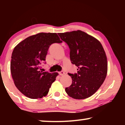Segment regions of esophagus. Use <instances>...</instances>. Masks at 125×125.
<instances>
[{
	"label": "esophagus",
	"instance_id": "34e87169",
	"mask_svg": "<svg viewBox=\"0 0 125 125\" xmlns=\"http://www.w3.org/2000/svg\"><path fill=\"white\" fill-rule=\"evenodd\" d=\"M58 73H59V74H60V75H64V74H65L64 72H63V71H62L59 72Z\"/></svg>",
	"mask_w": 125,
	"mask_h": 125
}]
</instances>
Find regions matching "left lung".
Listing matches in <instances>:
<instances>
[{
    "mask_svg": "<svg viewBox=\"0 0 125 125\" xmlns=\"http://www.w3.org/2000/svg\"><path fill=\"white\" fill-rule=\"evenodd\" d=\"M70 50V60L78 67L77 73L68 74L72 83L65 89L75 99L89 98L104 82L107 71V58L100 42L80 30L58 33Z\"/></svg>",
    "mask_w": 125,
    "mask_h": 125,
    "instance_id": "left-lung-1",
    "label": "left lung"
}]
</instances>
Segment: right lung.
<instances>
[{"instance_id": "add662e5", "label": "right lung", "mask_w": 125, "mask_h": 125, "mask_svg": "<svg viewBox=\"0 0 125 125\" xmlns=\"http://www.w3.org/2000/svg\"><path fill=\"white\" fill-rule=\"evenodd\" d=\"M56 33H39L27 37L12 51L10 70L16 87L31 99L46 96L58 73L41 71L50 46L62 43Z\"/></svg>"}]
</instances>
